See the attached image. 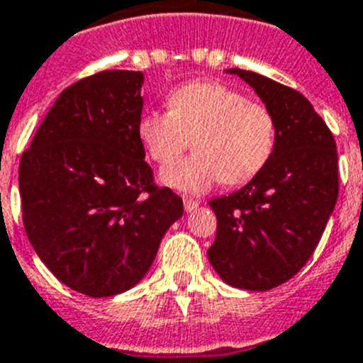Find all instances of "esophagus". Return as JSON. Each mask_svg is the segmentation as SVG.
Returning <instances> with one entry per match:
<instances>
[{
    "label": "esophagus",
    "instance_id": "obj_1",
    "mask_svg": "<svg viewBox=\"0 0 363 363\" xmlns=\"http://www.w3.org/2000/svg\"><path fill=\"white\" fill-rule=\"evenodd\" d=\"M199 207V201H196V199H184V211L186 212H191V211H196V208Z\"/></svg>",
    "mask_w": 363,
    "mask_h": 363
}]
</instances>
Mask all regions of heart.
I'll use <instances>...</instances> for the list:
<instances>
[{
    "label": "heart",
    "mask_w": 363,
    "mask_h": 363,
    "mask_svg": "<svg viewBox=\"0 0 363 363\" xmlns=\"http://www.w3.org/2000/svg\"><path fill=\"white\" fill-rule=\"evenodd\" d=\"M138 138L158 164L181 155L191 138L194 155L167 164L160 181L186 194L216 182L242 184L257 175L276 145V123L267 106L246 100L220 82H191L167 96V111H147Z\"/></svg>",
    "instance_id": "obj_1"
}]
</instances>
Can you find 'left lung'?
<instances>
[{
    "label": "left lung",
    "mask_w": 363,
    "mask_h": 363,
    "mask_svg": "<svg viewBox=\"0 0 363 363\" xmlns=\"http://www.w3.org/2000/svg\"><path fill=\"white\" fill-rule=\"evenodd\" d=\"M263 100L276 123L267 166L240 190L211 199L216 240L207 255L231 287L268 291L308 263L340 190L332 132L302 93L252 70L228 69Z\"/></svg>",
    "instance_id": "left-lung-1"
}]
</instances>
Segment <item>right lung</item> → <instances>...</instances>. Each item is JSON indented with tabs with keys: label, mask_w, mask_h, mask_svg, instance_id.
Masks as SVG:
<instances>
[{
	"label": "right lung",
	"mask_w": 363,
	"mask_h": 363,
	"mask_svg": "<svg viewBox=\"0 0 363 363\" xmlns=\"http://www.w3.org/2000/svg\"><path fill=\"white\" fill-rule=\"evenodd\" d=\"M143 72L104 70L61 93L20 160L23 228L55 278L104 298L140 284L182 199L152 182L138 138Z\"/></svg>",
	"instance_id": "add662e5"
}]
</instances>
